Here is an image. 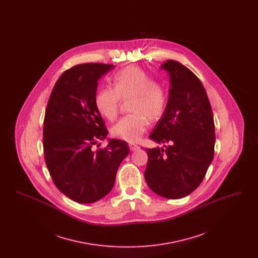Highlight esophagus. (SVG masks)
I'll list each match as a JSON object with an SVG mask.
<instances>
[{"instance_id": "esophagus-1", "label": "esophagus", "mask_w": 258, "mask_h": 258, "mask_svg": "<svg viewBox=\"0 0 258 258\" xmlns=\"http://www.w3.org/2000/svg\"><path fill=\"white\" fill-rule=\"evenodd\" d=\"M128 146H130V149H131V151H133V152H134V151H136V150H138V149L140 148L139 147V146L135 145V144H130Z\"/></svg>"}]
</instances>
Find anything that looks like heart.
I'll use <instances>...</instances> for the list:
<instances>
[{
    "label": "heart",
    "instance_id": "b5f03b06",
    "mask_svg": "<svg viewBox=\"0 0 258 258\" xmlns=\"http://www.w3.org/2000/svg\"><path fill=\"white\" fill-rule=\"evenodd\" d=\"M112 88L99 89L95 98L99 114L112 121L116 118L121 99L130 101L133 114L121 118L111 127V135L127 142H137L147 130L149 121H159L167 105L164 88L139 67L130 66L112 77Z\"/></svg>",
    "mask_w": 258,
    "mask_h": 258
}]
</instances>
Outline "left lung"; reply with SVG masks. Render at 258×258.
I'll return each instance as SVG.
<instances>
[{
    "mask_svg": "<svg viewBox=\"0 0 258 258\" xmlns=\"http://www.w3.org/2000/svg\"><path fill=\"white\" fill-rule=\"evenodd\" d=\"M160 69L169 75V97L150 139L168 145L146 149L144 177L155 194L178 199L201 184L213 160L214 116L207 93L190 70L174 60H167Z\"/></svg>",
    "mask_w": 258,
    "mask_h": 258,
    "instance_id": "left-lung-1",
    "label": "left lung"
}]
</instances>
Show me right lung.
<instances>
[{"instance_id":"obj_1","label":"right lung","mask_w":258,"mask_h":258,"mask_svg":"<svg viewBox=\"0 0 258 258\" xmlns=\"http://www.w3.org/2000/svg\"><path fill=\"white\" fill-rule=\"evenodd\" d=\"M115 67L82 63L66 71L53 88L43 122L44 160L58 189L75 202H96L110 192L127 143L109 139L95 98L98 81ZM99 144H98V146Z\"/></svg>"}]
</instances>
